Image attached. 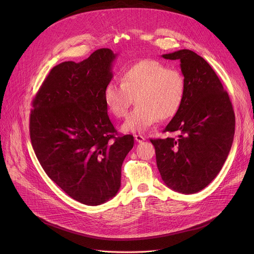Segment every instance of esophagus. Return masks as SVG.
<instances>
[{"mask_svg":"<svg viewBox=\"0 0 254 254\" xmlns=\"http://www.w3.org/2000/svg\"><path fill=\"white\" fill-rule=\"evenodd\" d=\"M135 140L138 142V143H141L143 141H145V138L142 136V135H135Z\"/></svg>","mask_w":254,"mask_h":254,"instance_id":"esophagus-1","label":"esophagus"}]
</instances>
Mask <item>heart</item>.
I'll return each mask as SVG.
<instances>
[{
    "label": "heart",
    "instance_id": "b5f03b06",
    "mask_svg": "<svg viewBox=\"0 0 254 254\" xmlns=\"http://www.w3.org/2000/svg\"><path fill=\"white\" fill-rule=\"evenodd\" d=\"M186 92L183 74L158 61L142 60L131 64L122 74V83L110 82L104 91L107 109L123 118L136 98L137 107L123 126L125 131H143L158 119L174 117Z\"/></svg>",
    "mask_w": 254,
    "mask_h": 254
}]
</instances>
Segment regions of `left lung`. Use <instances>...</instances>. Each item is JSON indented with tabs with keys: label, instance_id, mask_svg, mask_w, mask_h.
Segmentation results:
<instances>
[{
	"label": "left lung",
	"instance_id": "8db88e82",
	"mask_svg": "<svg viewBox=\"0 0 254 254\" xmlns=\"http://www.w3.org/2000/svg\"><path fill=\"white\" fill-rule=\"evenodd\" d=\"M163 58L180 62L186 92L179 112L164 129L178 137L150 142L167 186L195 193L217 176L229 155L235 135L233 105L214 70L195 52L181 49Z\"/></svg>",
	"mask_w": 254,
	"mask_h": 254
}]
</instances>
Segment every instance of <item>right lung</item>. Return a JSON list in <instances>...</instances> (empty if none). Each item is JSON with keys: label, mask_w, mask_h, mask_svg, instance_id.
<instances>
[{"label": "right lung", "mask_w": 254, "mask_h": 254, "mask_svg": "<svg viewBox=\"0 0 254 254\" xmlns=\"http://www.w3.org/2000/svg\"><path fill=\"white\" fill-rule=\"evenodd\" d=\"M115 57L101 48L78 64L53 66L31 110L30 137L40 165L66 194L88 206L117 193L134 146L131 135L117 136L104 101Z\"/></svg>", "instance_id": "obj_1"}]
</instances>
